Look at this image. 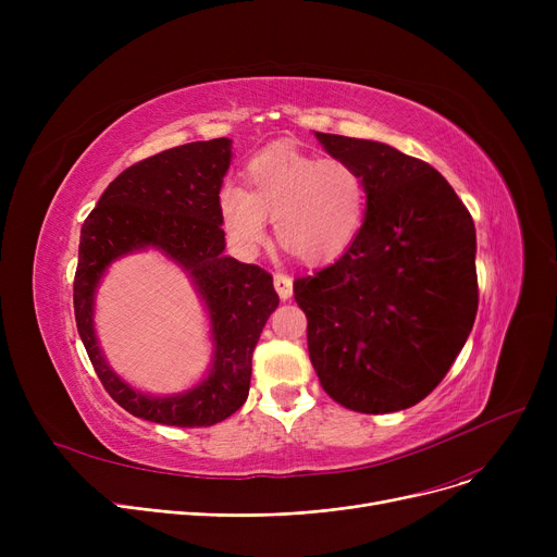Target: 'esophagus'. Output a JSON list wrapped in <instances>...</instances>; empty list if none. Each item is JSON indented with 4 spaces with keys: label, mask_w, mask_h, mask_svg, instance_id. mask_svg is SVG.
<instances>
[{
    "label": "esophagus",
    "mask_w": 557,
    "mask_h": 557,
    "mask_svg": "<svg viewBox=\"0 0 557 557\" xmlns=\"http://www.w3.org/2000/svg\"><path fill=\"white\" fill-rule=\"evenodd\" d=\"M273 284H275L277 296H280L282 300H288L290 296H294V280H290L288 275H284V273H275Z\"/></svg>",
    "instance_id": "obj_1"
}]
</instances>
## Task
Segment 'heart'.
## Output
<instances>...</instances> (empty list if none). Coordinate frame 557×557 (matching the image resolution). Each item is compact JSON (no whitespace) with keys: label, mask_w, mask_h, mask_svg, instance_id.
<instances>
[{"label":"heart","mask_w":557,"mask_h":557,"mask_svg":"<svg viewBox=\"0 0 557 557\" xmlns=\"http://www.w3.org/2000/svg\"><path fill=\"white\" fill-rule=\"evenodd\" d=\"M219 216L244 252L263 244L267 219H273L280 246L318 267L338 259L359 237L366 183L347 160L280 144L248 160L244 189L225 185L219 191Z\"/></svg>","instance_id":"b5f03b06"}]
</instances>
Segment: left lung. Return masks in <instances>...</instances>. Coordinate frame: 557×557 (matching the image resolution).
Listing matches in <instances>:
<instances>
[{
    "label": "left lung",
    "mask_w": 557,
    "mask_h": 557,
    "mask_svg": "<svg viewBox=\"0 0 557 557\" xmlns=\"http://www.w3.org/2000/svg\"><path fill=\"white\" fill-rule=\"evenodd\" d=\"M315 139L363 175L366 219L332 267L294 282L309 359L345 408L404 411L443 382L472 332L474 221L441 173L395 146Z\"/></svg>",
    "instance_id": "1"
}]
</instances>
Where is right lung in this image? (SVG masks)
I'll use <instances>...</instances> for the list:
<instances>
[{
    "label": "right lung",
    "instance_id": "add662e5",
    "mask_svg": "<svg viewBox=\"0 0 557 557\" xmlns=\"http://www.w3.org/2000/svg\"><path fill=\"white\" fill-rule=\"evenodd\" d=\"M232 162V139L191 141L146 158L108 185L85 219L74 277V315L108 395L135 418L169 426H212L244 406L252 352L280 298L273 277L223 255L219 191ZM153 247L193 280L211 320L213 363L189 392L149 396L104 361L94 330L96 288L116 259Z\"/></svg>",
    "mask_w": 557,
    "mask_h": 557
}]
</instances>
